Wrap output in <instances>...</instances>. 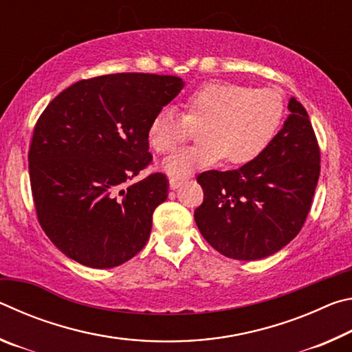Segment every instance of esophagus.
<instances>
[{
  "label": "esophagus",
  "mask_w": 352,
  "mask_h": 352,
  "mask_svg": "<svg viewBox=\"0 0 352 352\" xmlns=\"http://www.w3.org/2000/svg\"><path fill=\"white\" fill-rule=\"evenodd\" d=\"M184 182H186V178H170L169 186H170V189H178Z\"/></svg>",
  "instance_id": "obj_1"
}]
</instances>
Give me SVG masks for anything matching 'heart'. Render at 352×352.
I'll use <instances>...</instances> for the list:
<instances>
[{"instance_id": "1", "label": "heart", "mask_w": 352, "mask_h": 352, "mask_svg": "<svg viewBox=\"0 0 352 352\" xmlns=\"http://www.w3.org/2000/svg\"><path fill=\"white\" fill-rule=\"evenodd\" d=\"M180 115L164 107L148 124V142L158 153H170L186 142L192 129H200L201 144L166 158L162 169L172 178L226 162L253 163L276 135L281 124L283 98L273 88H252L236 82H208L183 102Z\"/></svg>"}]
</instances>
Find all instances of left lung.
I'll use <instances>...</instances> for the list:
<instances>
[{"mask_svg": "<svg viewBox=\"0 0 352 352\" xmlns=\"http://www.w3.org/2000/svg\"><path fill=\"white\" fill-rule=\"evenodd\" d=\"M290 115L253 163L197 177L204 204L194 211L201 236L226 258L256 261L276 253L300 233L320 177V147L305 107Z\"/></svg>", "mask_w": 352, "mask_h": 352, "instance_id": "1", "label": "left lung"}]
</instances>
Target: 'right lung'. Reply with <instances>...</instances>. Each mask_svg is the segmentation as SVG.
Wrapping results in <instances>:
<instances>
[{
  "instance_id": "add662e5",
  "label": "right lung",
  "mask_w": 352,
  "mask_h": 352,
  "mask_svg": "<svg viewBox=\"0 0 352 352\" xmlns=\"http://www.w3.org/2000/svg\"><path fill=\"white\" fill-rule=\"evenodd\" d=\"M183 87L177 76H98L73 83L41 113L28 155L34 205L68 258L113 269L144 248L169 182L160 172L129 182L152 163V118Z\"/></svg>"
}]
</instances>
